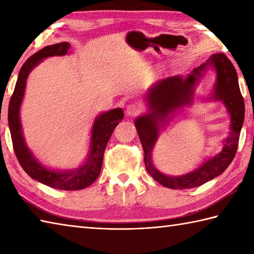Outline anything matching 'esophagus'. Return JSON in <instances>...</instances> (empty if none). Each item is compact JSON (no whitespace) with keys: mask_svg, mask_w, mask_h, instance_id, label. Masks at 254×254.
<instances>
[{"mask_svg":"<svg viewBox=\"0 0 254 254\" xmlns=\"http://www.w3.org/2000/svg\"><path fill=\"white\" fill-rule=\"evenodd\" d=\"M143 111V107L141 103L133 102L127 107V114L128 117H136Z\"/></svg>","mask_w":254,"mask_h":254,"instance_id":"obj_1","label":"esophagus"}]
</instances>
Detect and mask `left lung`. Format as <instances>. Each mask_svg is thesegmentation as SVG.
I'll list each match as a JSON object with an SVG mask.
<instances>
[{
  "instance_id": "8db88e82",
  "label": "left lung",
  "mask_w": 254,
  "mask_h": 254,
  "mask_svg": "<svg viewBox=\"0 0 254 254\" xmlns=\"http://www.w3.org/2000/svg\"><path fill=\"white\" fill-rule=\"evenodd\" d=\"M207 66H213L217 72L214 97L222 100L232 116L231 133L220 153L210 159L196 171L183 177L171 178L158 172L151 164V150L158 136V124L176 108L190 103L193 84ZM146 100L151 112L137 118L135 127L144 151V163L148 174L161 185L171 190H187L200 186L220 175L230 165L239 144L240 131L245 120V101L239 88L238 76L230 59L225 54H213L208 61L192 70L186 79L181 76L170 77L157 82L148 92Z\"/></svg>"
}]
</instances>
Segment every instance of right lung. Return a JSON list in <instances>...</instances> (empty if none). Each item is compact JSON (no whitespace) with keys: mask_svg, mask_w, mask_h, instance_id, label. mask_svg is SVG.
Wrapping results in <instances>:
<instances>
[{"mask_svg":"<svg viewBox=\"0 0 254 254\" xmlns=\"http://www.w3.org/2000/svg\"><path fill=\"white\" fill-rule=\"evenodd\" d=\"M70 49L69 43H59L44 47L41 51L35 53L29 57L18 73L14 92L8 104V127L11 131L13 148L18 163L23 170L34 180L41 182L49 187L62 190H83L97 180L101 172L103 154L106 146L110 140L114 128L122 121V109H113V110L102 113L96 119L93 123L91 134V147L89 153L87 163L77 168L76 171L56 172L51 171L42 166L33 156L24 142L22 127L19 122V107L24 97L25 86L28 73L42 59L49 56H63Z\"/></svg>","mask_w":254,"mask_h":254,"instance_id":"obj_1","label":"right lung"}]
</instances>
